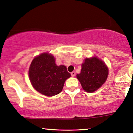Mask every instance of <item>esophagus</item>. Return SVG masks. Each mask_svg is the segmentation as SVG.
I'll list each match as a JSON object with an SVG mask.
<instances>
[{
  "mask_svg": "<svg viewBox=\"0 0 133 133\" xmlns=\"http://www.w3.org/2000/svg\"><path fill=\"white\" fill-rule=\"evenodd\" d=\"M71 76H72V77H74L75 76H76V72H75V71L72 72H71Z\"/></svg>",
  "mask_w": 133,
  "mask_h": 133,
  "instance_id": "34e87169",
  "label": "esophagus"
}]
</instances>
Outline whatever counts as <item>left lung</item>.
<instances>
[{"label": "left lung", "mask_w": 133, "mask_h": 133, "mask_svg": "<svg viewBox=\"0 0 133 133\" xmlns=\"http://www.w3.org/2000/svg\"><path fill=\"white\" fill-rule=\"evenodd\" d=\"M108 75V69L105 64L94 57L85 59L81 73L77 74V78L85 91L92 93L105 83Z\"/></svg>", "instance_id": "left-lung-1"}]
</instances>
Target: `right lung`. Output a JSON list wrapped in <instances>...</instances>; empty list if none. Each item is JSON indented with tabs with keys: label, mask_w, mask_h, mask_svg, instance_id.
<instances>
[{
	"label": "right lung",
	"mask_w": 133,
	"mask_h": 133,
	"mask_svg": "<svg viewBox=\"0 0 133 133\" xmlns=\"http://www.w3.org/2000/svg\"><path fill=\"white\" fill-rule=\"evenodd\" d=\"M29 77L33 87L46 96L59 94L65 80L71 77L65 65H57L53 56L43 53L32 61Z\"/></svg>",
	"instance_id": "right-lung-1"
}]
</instances>
